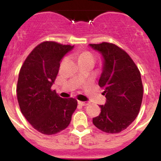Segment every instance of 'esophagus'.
<instances>
[{
  "label": "esophagus",
  "instance_id": "34e87169",
  "mask_svg": "<svg viewBox=\"0 0 161 161\" xmlns=\"http://www.w3.org/2000/svg\"><path fill=\"white\" fill-rule=\"evenodd\" d=\"M79 104L82 105V106H87V105L89 104L88 101H78Z\"/></svg>",
  "mask_w": 161,
  "mask_h": 161
}]
</instances>
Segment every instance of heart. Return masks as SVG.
<instances>
[{
  "instance_id": "obj_1",
  "label": "heart",
  "mask_w": 161,
  "mask_h": 161,
  "mask_svg": "<svg viewBox=\"0 0 161 161\" xmlns=\"http://www.w3.org/2000/svg\"><path fill=\"white\" fill-rule=\"evenodd\" d=\"M84 60H94V56L89 51H82L79 53V60L81 61Z\"/></svg>"
}]
</instances>
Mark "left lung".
Returning <instances> with one entry per match:
<instances>
[{
	"label": "left lung",
	"mask_w": 161,
	"mask_h": 161,
	"mask_svg": "<svg viewBox=\"0 0 161 161\" xmlns=\"http://www.w3.org/2000/svg\"><path fill=\"white\" fill-rule=\"evenodd\" d=\"M103 57L98 85L104 90L106 103L93 124L107 133H119L136 119L142 105L143 86L141 74L129 55L108 42L90 44Z\"/></svg>",
	"instance_id": "8db88e82"
}]
</instances>
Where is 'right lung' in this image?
Segmentation results:
<instances>
[{
	"label": "right lung",
	"instance_id": "1",
	"mask_svg": "<svg viewBox=\"0 0 161 161\" xmlns=\"http://www.w3.org/2000/svg\"><path fill=\"white\" fill-rule=\"evenodd\" d=\"M73 47L42 42L20 69L16 88L19 108L33 128L42 134L53 135L65 129L77 108L76 100L62 98L51 89L62 58Z\"/></svg>",
	"mask_w": 161,
	"mask_h": 161
}]
</instances>
